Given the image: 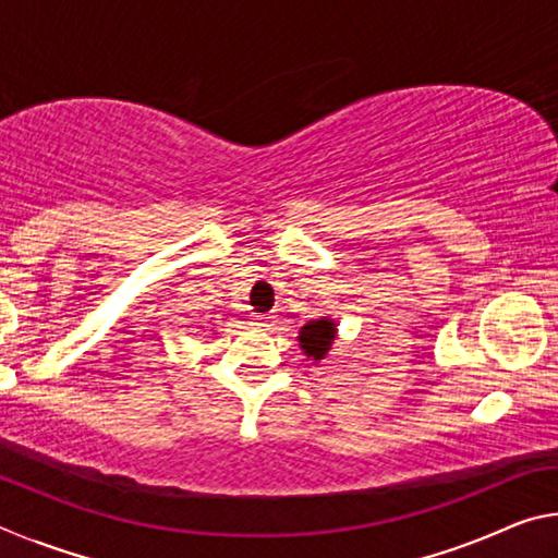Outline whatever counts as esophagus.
<instances>
[{
    "mask_svg": "<svg viewBox=\"0 0 558 558\" xmlns=\"http://www.w3.org/2000/svg\"><path fill=\"white\" fill-rule=\"evenodd\" d=\"M251 325H256V327H270L272 325V317L270 315H251Z\"/></svg>",
    "mask_w": 558,
    "mask_h": 558,
    "instance_id": "1",
    "label": "esophagus"
}]
</instances>
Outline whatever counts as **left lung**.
Returning a JSON list of instances; mask_svg holds the SVG:
<instances>
[{
    "mask_svg": "<svg viewBox=\"0 0 558 558\" xmlns=\"http://www.w3.org/2000/svg\"><path fill=\"white\" fill-rule=\"evenodd\" d=\"M335 342V323L332 319H313L300 329V347L305 349L307 356L325 359L327 349Z\"/></svg>",
    "mask_w": 558,
    "mask_h": 558,
    "instance_id": "8db88e82",
    "label": "left lung"
}]
</instances>
